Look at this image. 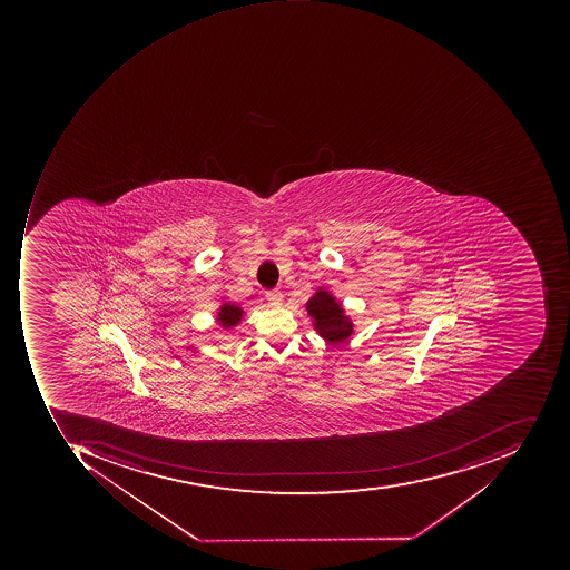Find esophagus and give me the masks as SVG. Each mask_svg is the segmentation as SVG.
Here are the masks:
<instances>
[{"mask_svg":"<svg viewBox=\"0 0 570 570\" xmlns=\"http://www.w3.org/2000/svg\"><path fill=\"white\" fill-rule=\"evenodd\" d=\"M265 298H267V302L271 303L272 306H277L283 303V294H281L279 291H267Z\"/></svg>","mask_w":570,"mask_h":570,"instance_id":"esophagus-1","label":"esophagus"}]
</instances>
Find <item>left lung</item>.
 <instances>
[{"label": "left lung", "instance_id": "obj_1", "mask_svg": "<svg viewBox=\"0 0 570 570\" xmlns=\"http://www.w3.org/2000/svg\"><path fill=\"white\" fill-rule=\"evenodd\" d=\"M306 308L315 318L316 331L321 332L331 343H341L353 332V325L344 318L343 308L328 294H315Z\"/></svg>", "mask_w": 570, "mask_h": 570}]
</instances>
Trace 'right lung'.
Masks as SVG:
<instances>
[{"mask_svg": "<svg viewBox=\"0 0 570 570\" xmlns=\"http://www.w3.org/2000/svg\"><path fill=\"white\" fill-rule=\"evenodd\" d=\"M239 318H242V309H239L238 306L226 305L220 309L219 322L220 324L226 325V327H232V325H235Z\"/></svg>", "mask_w": 570, "mask_h": 570, "instance_id": "right-lung-1", "label": "right lung"}]
</instances>
